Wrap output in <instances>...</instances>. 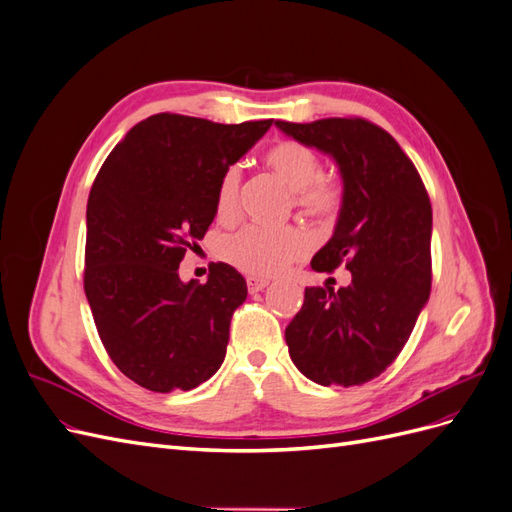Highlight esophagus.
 Wrapping results in <instances>:
<instances>
[{"mask_svg": "<svg viewBox=\"0 0 512 512\" xmlns=\"http://www.w3.org/2000/svg\"><path fill=\"white\" fill-rule=\"evenodd\" d=\"M245 282H247V290H250L252 294H254V292H260V290H265V288L269 286L267 277H256V275H250Z\"/></svg>", "mask_w": 512, "mask_h": 512, "instance_id": "esophagus-1", "label": "esophagus"}]
</instances>
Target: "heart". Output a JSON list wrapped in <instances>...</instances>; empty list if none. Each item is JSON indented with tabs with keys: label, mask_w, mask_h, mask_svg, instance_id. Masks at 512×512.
<instances>
[{
	"label": "heart",
	"mask_w": 512,
	"mask_h": 512,
	"mask_svg": "<svg viewBox=\"0 0 512 512\" xmlns=\"http://www.w3.org/2000/svg\"><path fill=\"white\" fill-rule=\"evenodd\" d=\"M267 166L280 177L288 190L297 194V207L314 220H329L342 207V188L335 181L324 179V166L316 151L309 147L282 141L273 145ZM241 168H226L215 190V213L220 220H232L239 209ZM307 252V237L301 228H265L250 224L228 235L220 254L228 265L256 277H269L284 271L292 260Z\"/></svg>",
	"instance_id": "heart-1"
}]
</instances>
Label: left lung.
Instances as JSON below:
<instances>
[{
	"instance_id": "left-lung-1",
	"label": "left lung",
	"mask_w": 512,
	"mask_h": 512,
	"mask_svg": "<svg viewBox=\"0 0 512 512\" xmlns=\"http://www.w3.org/2000/svg\"><path fill=\"white\" fill-rule=\"evenodd\" d=\"M301 145L327 153L344 181L333 237L314 271L346 265V288H305L286 327L292 363L322 386L378 378L406 346L431 290V203L395 138L361 117L275 121Z\"/></svg>"
}]
</instances>
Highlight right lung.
<instances>
[{
    "mask_svg": "<svg viewBox=\"0 0 512 512\" xmlns=\"http://www.w3.org/2000/svg\"><path fill=\"white\" fill-rule=\"evenodd\" d=\"M271 123L151 115L91 185L85 294L108 356L143 389L190 391L224 363L230 318L247 297L243 275L213 262L205 284H183L179 262L215 218L222 173Z\"/></svg>",
    "mask_w": 512,
    "mask_h": 512,
    "instance_id": "right-lung-1",
    "label": "right lung"
}]
</instances>
